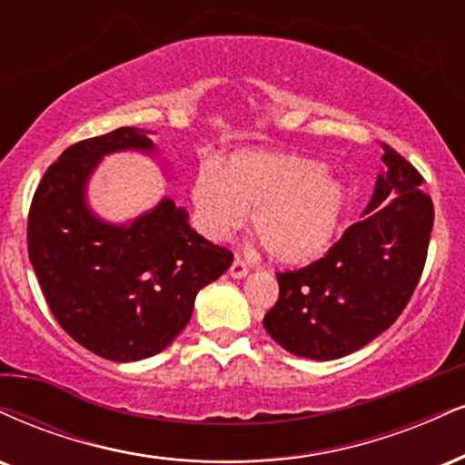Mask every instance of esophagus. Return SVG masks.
Wrapping results in <instances>:
<instances>
[{"mask_svg": "<svg viewBox=\"0 0 465 465\" xmlns=\"http://www.w3.org/2000/svg\"><path fill=\"white\" fill-rule=\"evenodd\" d=\"M229 275H232L233 279H242L249 275V268L242 260H233V264L229 266Z\"/></svg>", "mask_w": 465, "mask_h": 465, "instance_id": "34e87169", "label": "esophagus"}]
</instances>
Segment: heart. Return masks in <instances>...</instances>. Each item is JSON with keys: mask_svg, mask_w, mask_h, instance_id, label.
Here are the masks:
<instances>
[{"mask_svg": "<svg viewBox=\"0 0 465 465\" xmlns=\"http://www.w3.org/2000/svg\"><path fill=\"white\" fill-rule=\"evenodd\" d=\"M351 190L321 160L279 151H247L225 171L203 169L194 179L193 203L212 240L247 225L268 255L283 266H303L333 244L349 210Z\"/></svg>", "mask_w": 465, "mask_h": 465, "instance_id": "heart-1", "label": "heart"}]
</instances>
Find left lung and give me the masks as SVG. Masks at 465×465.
Instances as JSON below:
<instances>
[{
  "instance_id": "1",
  "label": "left lung",
  "mask_w": 465,
  "mask_h": 465,
  "mask_svg": "<svg viewBox=\"0 0 465 465\" xmlns=\"http://www.w3.org/2000/svg\"><path fill=\"white\" fill-rule=\"evenodd\" d=\"M385 169L361 221L307 268L279 272L264 329L288 353L329 361L355 353L410 303L427 260L433 203L422 177L383 144Z\"/></svg>"
}]
</instances>
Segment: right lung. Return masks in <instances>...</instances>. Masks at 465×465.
I'll use <instances>...</instances> for the list:
<instances>
[{
    "instance_id": "1",
    "label": "right lung",
    "mask_w": 465,
    "mask_h": 465,
    "mask_svg": "<svg viewBox=\"0 0 465 465\" xmlns=\"http://www.w3.org/2000/svg\"><path fill=\"white\" fill-rule=\"evenodd\" d=\"M151 134L119 127L63 151L38 183L27 218V253L60 327L110 361L160 353L193 316L199 290L233 255L188 225L186 208L162 197L127 223L88 203V182L105 155H158Z\"/></svg>"
}]
</instances>
